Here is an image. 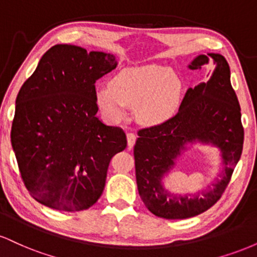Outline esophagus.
I'll return each mask as SVG.
<instances>
[{
	"label": "esophagus",
	"instance_id": "obj_1",
	"mask_svg": "<svg viewBox=\"0 0 257 257\" xmlns=\"http://www.w3.org/2000/svg\"><path fill=\"white\" fill-rule=\"evenodd\" d=\"M126 141H128V147L132 149L135 145V141H137V137H135L134 133H128L126 134Z\"/></svg>",
	"mask_w": 257,
	"mask_h": 257
}]
</instances>
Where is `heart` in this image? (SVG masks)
Wrapping results in <instances>:
<instances>
[{
  "label": "heart",
  "instance_id": "b5f03b06",
  "mask_svg": "<svg viewBox=\"0 0 257 257\" xmlns=\"http://www.w3.org/2000/svg\"><path fill=\"white\" fill-rule=\"evenodd\" d=\"M180 82L169 67L149 65L129 67L117 73L110 85L98 87L95 100L104 116L120 122L128 106H137V117L144 124L166 122L179 106Z\"/></svg>",
  "mask_w": 257,
  "mask_h": 257
}]
</instances>
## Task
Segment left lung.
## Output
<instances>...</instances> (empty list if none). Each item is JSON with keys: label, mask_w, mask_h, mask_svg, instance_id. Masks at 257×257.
<instances>
[{"label": "left lung", "mask_w": 257, "mask_h": 257, "mask_svg": "<svg viewBox=\"0 0 257 257\" xmlns=\"http://www.w3.org/2000/svg\"><path fill=\"white\" fill-rule=\"evenodd\" d=\"M213 60L211 77L188 88L179 112L162 124L139 131L134 146L139 194L156 216L188 219L204 213L222 196L243 150L244 129L240 106L231 84L228 63L221 54L196 57L188 69L200 70ZM216 147L224 168L220 179L202 194L176 195L164 186V179L188 145Z\"/></svg>", "instance_id": "left-lung-1"}]
</instances>
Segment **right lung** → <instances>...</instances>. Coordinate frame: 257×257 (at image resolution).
Here are the masks:
<instances>
[{"label": "right lung", "mask_w": 257, "mask_h": 257, "mask_svg": "<svg viewBox=\"0 0 257 257\" xmlns=\"http://www.w3.org/2000/svg\"><path fill=\"white\" fill-rule=\"evenodd\" d=\"M117 64L110 53L55 44L20 88L12 147L26 188L41 204L81 211L102 194L111 158L125 149L126 138L96 117L95 82Z\"/></svg>", "instance_id": "add662e5"}]
</instances>
